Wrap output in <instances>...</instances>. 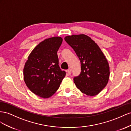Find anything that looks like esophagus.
I'll return each instance as SVG.
<instances>
[{
	"label": "esophagus",
	"mask_w": 131,
	"mask_h": 131,
	"mask_svg": "<svg viewBox=\"0 0 131 131\" xmlns=\"http://www.w3.org/2000/svg\"><path fill=\"white\" fill-rule=\"evenodd\" d=\"M67 72H68L69 75H70V74H71V70L70 69L68 70H67Z\"/></svg>",
	"instance_id": "obj_1"
}]
</instances>
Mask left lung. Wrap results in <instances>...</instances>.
Listing matches in <instances>:
<instances>
[{
	"mask_svg": "<svg viewBox=\"0 0 131 131\" xmlns=\"http://www.w3.org/2000/svg\"><path fill=\"white\" fill-rule=\"evenodd\" d=\"M65 40L75 51L81 64L80 76L73 82L82 93L94 96L105 87L110 76L109 65L105 55L91 37L73 35L65 37Z\"/></svg>",
	"mask_w": 131,
	"mask_h": 131,
	"instance_id": "obj_1",
	"label": "left lung"
}]
</instances>
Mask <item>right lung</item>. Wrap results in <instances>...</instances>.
<instances>
[{
	"mask_svg": "<svg viewBox=\"0 0 131 131\" xmlns=\"http://www.w3.org/2000/svg\"><path fill=\"white\" fill-rule=\"evenodd\" d=\"M62 42L60 37L45 39L33 49L25 63V83L32 92L42 98L53 95L66 75L59 66L57 55Z\"/></svg>",
	"mask_w": 131,
	"mask_h": 131,
	"instance_id": "add662e5",
	"label": "right lung"
}]
</instances>
